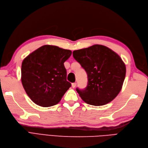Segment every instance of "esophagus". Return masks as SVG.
<instances>
[{"label": "esophagus", "instance_id": "1", "mask_svg": "<svg viewBox=\"0 0 148 148\" xmlns=\"http://www.w3.org/2000/svg\"><path fill=\"white\" fill-rule=\"evenodd\" d=\"M76 86H77V83H73L72 84H71V87H72L73 88H75L76 87Z\"/></svg>", "mask_w": 148, "mask_h": 148}]
</instances>
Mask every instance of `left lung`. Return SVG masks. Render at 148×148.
<instances>
[{"mask_svg": "<svg viewBox=\"0 0 148 148\" xmlns=\"http://www.w3.org/2000/svg\"><path fill=\"white\" fill-rule=\"evenodd\" d=\"M73 56L88 75L86 88L76 89L83 101L99 106L115 99L122 89L126 74V66L117 53L96 44L74 51Z\"/></svg>", "mask_w": 148, "mask_h": 148, "instance_id": "obj_1", "label": "left lung"}]
</instances>
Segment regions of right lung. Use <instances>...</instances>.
Here are the masks:
<instances>
[{
	"label": "right lung",
	"instance_id": "1",
	"mask_svg": "<svg viewBox=\"0 0 148 148\" xmlns=\"http://www.w3.org/2000/svg\"><path fill=\"white\" fill-rule=\"evenodd\" d=\"M71 51L44 45L31 53L21 64V83L36 104L51 107L58 104L71 87L66 81L64 62Z\"/></svg>",
	"mask_w": 148,
	"mask_h": 148
}]
</instances>
